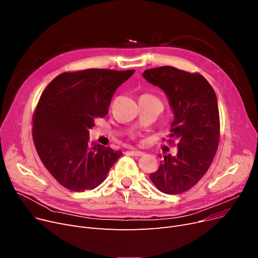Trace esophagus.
I'll return each instance as SVG.
<instances>
[{"label": "esophagus", "instance_id": "1", "mask_svg": "<svg viewBox=\"0 0 258 258\" xmlns=\"http://www.w3.org/2000/svg\"><path fill=\"white\" fill-rule=\"evenodd\" d=\"M130 153H131V155H133V156H141V155L144 154V152H143V151H140V150H131Z\"/></svg>", "mask_w": 258, "mask_h": 258}]
</instances>
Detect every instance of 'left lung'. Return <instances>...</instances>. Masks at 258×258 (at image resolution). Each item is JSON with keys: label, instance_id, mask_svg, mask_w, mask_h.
<instances>
[{"label": "left lung", "instance_id": "8db88e82", "mask_svg": "<svg viewBox=\"0 0 258 258\" xmlns=\"http://www.w3.org/2000/svg\"><path fill=\"white\" fill-rule=\"evenodd\" d=\"M143 77L167 95L174 115L170 138L178 140L177 154H165L150 179L163 193L186 192L207 172L217 150L219 113L216 94L200 73L172 66L145 70Z\"/></svg>", "mask_w": 258, "mask_h": 258}]
</instances>
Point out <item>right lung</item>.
<instances>
[{
  "label": "right lung",
  "instance_id": "obj_1",
  "mask_svg": "<svg viewBox=\"0 0 258 258\" xmlns=\"http://www.w3.org/2000/svg\"><path fill=\"white\" fill-rule=\"evenodd\" d=\"M136 70L86 69L64 72L42 93L32 136L42 163L63 187L92 190L122 154L89 142V129L104 117L115 90Z\"/></svg>",
  "mask_w": 258,
  "mask_h": 258
}]
</instances>
